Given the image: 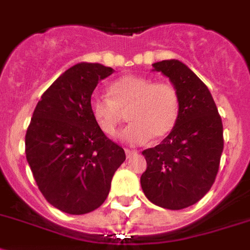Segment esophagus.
I'll return each instance as SVG.
<instances>
[{
	"mask_svg": "<svg viewBox=\"0 0 250 250\" xmlns=\"http://www.w3.org/2000/svg\"><path fill=\"white\" fill-rule=\"evenodd\" d=\"M125 157H127V158H131V157L136 156L137 154L136 150H131V149H125Z\"/></svg>",
	"mask_w": 250,
	"mask_h": 250,
	"instance_id": "34e87169",
	"label": "esophagus"
}]
</instances>
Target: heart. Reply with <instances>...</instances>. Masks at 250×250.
<instances>
[{"instance_id": "obj_1", "label": "heart", "mask_w": 250, "mask_h": 250, "mask_svg": "<svg viewBox=\"0 0 250 250\" xmlns=\"http://www.w3.org/2000/svg\"><path fill=\"white\" fill-rule=\"evenodd\" d=\"M111 98L93 96L90 114L102 132L117 136L128 110L132 121L122 132V140L129 145L144 144L152 137L160 140L171 132L179 115V94L167 82H156L137 75H125L109 88Z\"/></svg>"}]
</instances>
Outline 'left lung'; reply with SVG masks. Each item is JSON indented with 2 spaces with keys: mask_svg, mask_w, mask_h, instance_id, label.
Here are the masks:
<instances>
[{
  "mask_svg": "<svg viewBox=\"0 0 250 250\" xmlns=\"http://www.w3.org/2000/svg\"><path fill=\"white\" fill-rule=\"evenodd\" d=\"M179 94L174 128L160 145L145 149L146 170L140 178L149 201L180 210L200 201L210 190L223 152V125L208 86L178 60L153 63Z\"/></svg>",
  "mask_w": 250,
  "mask_h": 250,
  "instance_id": "1",
  "label": "left lung"
}]
</instances>
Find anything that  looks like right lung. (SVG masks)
<instances>
[{"label": "right lung", "mask_w": 250, "mask_h": 250, "mask_svg": "<svg viewBox=\"0 0 250 250\" xmlns=\"http://www.w3.org/2000/svg\"><path fill=\"white\" fill-rule=\"evenodd\" d=\"M113 72L85 62L68 68L41 96L25 133V157L37 187L63 213L80 215L100 208L125 160L89 107L98 82Z\"/></svg>", "instance_id": "obj_1"}]
</instances>
